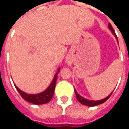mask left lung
<instances>
[{"instance_id": "8db88e82", "label": "left lung", "mask_w": 129, "mask_h": 129, "mask_svg": "<svg viewBox=\"0 0 129 129\" xmlns=\"http://www.w3.org/2000/svg\"><path fill=\"white\" fill-rule=\"evenodd\" d=\"M108 27H109V29L111 30V32L113 33V34L115 36V37H116V39H117L116 34H115V31H114V30L113 29V27H112V26H111V24L110 23L108 24ZM117 41H118V39H117ZM75 95H76V98H77L78 101L80 103H81L82 105H86V106L93 107V106L99 105L102 104V103H104L105 102H106V101L110 98V96L111 95V94H112V92H111L108 96H107L106 98H105V99H101V100H99V101H92V100H89V99H84V97H82L81 95H80L79 94H78V92H76V90H75Z\"/></svg>"}]
</instances>
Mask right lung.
Here are the masks:
<instances>
[{"instance_id": "obj_1", "label": "right lung", "mask_w": 129, "mask_h": 129, "mask_svg": "<svg viewBox=\"0 0 129 129\" xmlns=\"http://www.w3.org/2000/svg\"><path fill=\"white\" fill-rule=\"evenodd\" d=\"M60 68L58 69L57 72L55 74L54 78L53 79V81H51V84L49 85V87L42 92L38 93V94H27L21 90H19L15 85V88L17 89L18 92H19V94L21 95V97L26 100L27 102H29L32 104L34 105H42V104H46L48 102H50L53 97L54 95V92L55 89V85H56V81H57V74L60 72Z\"/></svg>"}]
</instances>
